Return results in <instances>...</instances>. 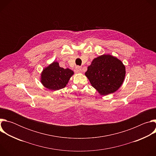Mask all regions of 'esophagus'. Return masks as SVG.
<instances>
[{
    "mask_svg": "<svg viewBox=\"0 0 156 156\" xmlns=\"http://www.w3.org/2000/svg\"><path fill=\"white\" fill-rule=\"evenodd\" d=\"M75 73H80L82 72V70H81V68L80 67V66H76L75 69Z\"/></svg>",
    "mask_w": 156,
    "mask_h": 156,
    "instance_id": "obj_1",
    "label": "esophagus"
}]
</instances>
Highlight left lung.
<instances>
[{"label": "left lung", "mask_w": 156, "mask_h": 156, "mask_svg": "<svg viewBox=\"0 0 156 156\" xmlns=\"http://www.w3.org/2000/svg\"><path fill=\"white\" fill-rule=\"evenodd\" d=\"M125 66L117 57L104 54L93 59L85 73L92 86L101 95L117 91L123 83Z\"/></svg>", "instance_id": "8db88e82"}]
</instances>
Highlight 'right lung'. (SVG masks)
Instances as JSON below:
<instances>
[{"label":"right lung","mask_w":156,"mask_h":156,"mask_svg":"<svg viewBox=\"0 0 156 156\" xmlns=\"http://www.w3.org/2000/svg\"><path fill=\"white\" fill-rule=\"evenodd\" d=\"M73 74L72 70L62 68L57 62H54L43 69L41 82L49 90L57 91L65 87Z\"/></svg>","instance_id":"1"}]
</instances>
